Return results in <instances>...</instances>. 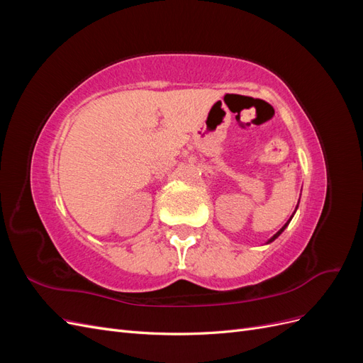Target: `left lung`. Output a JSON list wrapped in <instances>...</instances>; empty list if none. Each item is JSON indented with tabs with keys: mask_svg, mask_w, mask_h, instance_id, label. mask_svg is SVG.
I'll list each match as a JSON object with an SVG mask.
<instances>
[{
	"mask_svg": "<svg viewBox=\"0 0 363 363\" xmlns=\"http://www.w3.org/2000/svg\"><path fill=\"white\" fill-rule=\"evenodd\" d=\"M296 207H298V206H296ZM291 219H292V216H291ZM291 219H289V221H288V223H286V224H284V225H283V227H281V228H280V230H279V232H277V233H276V235H274V236H272V238H271V239H269V240H268V244H269V242H272V240H274V239H276V238H279V236H280V235H281V232H283V230H284V228H286V227H288V224H289V223H291Z\"/></svg>",
	"mask_w": 363,
	"mask_h": 363,
	"instance_id": "left-lung-1",
	"label": "left lung"
}]
</instances>
